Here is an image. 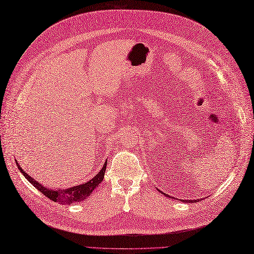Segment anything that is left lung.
<instances>
[{
    "mask_svg": "<svg viewBox=\"0 0 254 254\" xmlns=\"http://www.w3.org/2000/svg\"><path fill=\"white\" fill-rule=\"evenodd\" d=\"M165 195H166V194H165ZM166 196H168V195H166ZM169 197H170V196H169ZM189 201H190V200H189ZM195 201H197V200H195Z\"/></svg>",
    "mask_w": 254,
    "mask_h": 254,
    "instance_id": "left-lung-1",
    "label": "left lung"
}]
</instances>
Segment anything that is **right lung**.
Instances as JSON below:
<instances>
[{
  "label": "right lung",
  "instance_id": "add662e5",
  "mask_svg": "<svg viewBox=\"0 0 254 254\" xmlns=\"http://www.w3.org/2000/svg\"><path fill=\"white\" fill-rule=\"evenodd\" d=\"M16 164H17L18 169L22 172L24 178H27V180L31 184H33V187L35 189H38L42 194H44L47 198L52 199L53 201H57L61 203V205H69V203H76L87 198V197L92 193V190H94L98 185L102 182L104 172H106L108 160L104 163L100 172H99L98 175L95 176V178H92L88 182L75 185V187H72L65 190H55L44 188L42 184L36 182L34 179L31 178L28 174H26V172L21 169V167L19 166V164H18L17 160H16Z\"/></svg>",
  "mask_w": 254,
  "mask_h": 254
}]
</instances>
